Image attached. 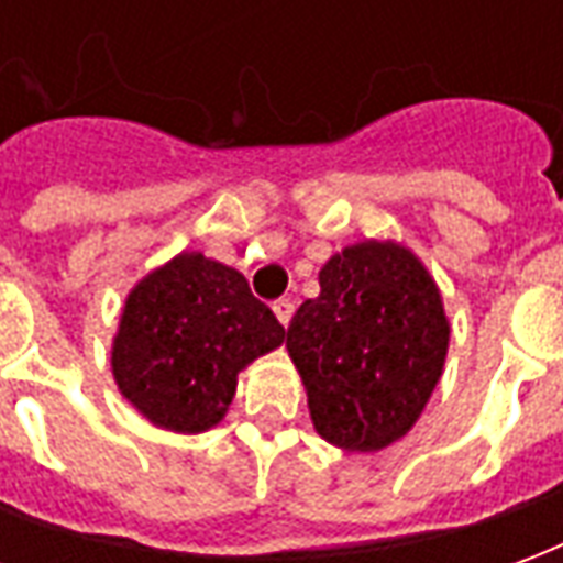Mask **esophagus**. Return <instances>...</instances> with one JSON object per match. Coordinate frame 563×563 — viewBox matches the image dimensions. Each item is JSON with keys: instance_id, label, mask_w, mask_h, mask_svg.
I'll list each match as a JSON object with an SVG mask.
<instances>
[{"instance_id": "esophagus-1", "label": "esophagus", "mask_w": 563, "mask_h": 563, "mask_svg": "<svg viewBox=\"0 0 563 563\" xmlns=\"http://www.w3.org/2000/svg\"><path fill=\"white\" fill-rule=\"evenodd\" d=\"M274 313L280 319V325H289V319H292L295 313V305L289 298H280V301H274Z\"/></svg>"}]
</instances>
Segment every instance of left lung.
Returning a JSON list of instances; mask_svg holds the SVG:
<instances>
[{
	"label": "left lung",
	"mask_w": 563,
	"mask_h": 563,
	"mask_svg": "<svg viewBox=\"0 0 563 563\" xmlns=\"http://www.w3.org/2000/svg\"><path fill=\"white\" fill-rule=\"evenodd\" d=\"M449 319L422 262L395 241L346 246L286 329L319 434L350 452L401 440L443 374Z\"/></svg>",
	"instance_id": "1"
}]
</instances>
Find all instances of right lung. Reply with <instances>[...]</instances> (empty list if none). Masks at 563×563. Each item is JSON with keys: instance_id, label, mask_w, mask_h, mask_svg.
Segmentation results:
<instances>
[{"instance_id": "right-lung-1", "label": "right lung", "mask_w": 563, "mask_h": 563, "mask_svg": "<svg viewBox=\"0 0 563 563\" xmlns=\"http://www.w3.org/2000/svg\"><path fill=\"white\" fill-rule=\"evenodd\" d=\"M286 338L244 274L180 253L129 292L111 367L123 398L150 422L198 434L220 422L238 374Z\"/></svg>"}]
</instances>
